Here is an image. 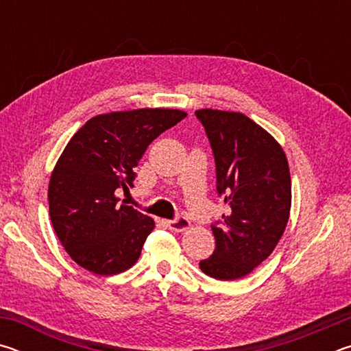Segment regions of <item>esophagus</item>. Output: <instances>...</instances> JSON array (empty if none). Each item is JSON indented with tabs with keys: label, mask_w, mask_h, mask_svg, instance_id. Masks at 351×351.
I'll return each mask as SVG.
<instances>
[{
	"label": "esophagus",
	"mask_w": 351,
	"mask_h": 351,
	"mask_svg": "<svg viewBox=\"0 0 351 351\" xmlns=\"http://www.w3.org/2000/svg\"><path fill=\"white\" fill-rule=\"evenodd\" d=\"M167 226L170 230H175V232H182V230H186L190 228V221L186 217H176L175 219H169Z\"/></svg>",
	"instance_id": "esophagus-1"
}]
</instances>
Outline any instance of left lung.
<instances>
[{"mask_svg": "<svg viewBox=\"0 0 351 351\" xmlns=\"http://www.w3.org/2000/svg\"><path fill=\"white\" fill-rule=\"evenodd\" d=\"M217 170V193L230 207L212 224L215 251L199 261L217 280H237L274 251L291 209V176L278 142L241 112L198 110Z\"/></svg>", "mask_w": 351, "mask_h": 351, "instance_id": "1", "label": "left lung"}]
</instances>
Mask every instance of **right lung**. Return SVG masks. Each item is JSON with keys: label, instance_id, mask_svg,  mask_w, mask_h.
<instances>
[{"label": "right lung", "instance_id": "1", "mask_svg": "<svg viewBox=\"0 0 351 351\" xmlns=\"http://www.w3.org/2000/svg\"><path fill=\"white\" fill-rule=\"evenodd\" d=\"M187 112L141 108L88 121L64 148L49 181V215L58 240L82 268L114 276L138 261L154 221L119 204L116 190L133 187L147 147Z\"/></svg>", "mask_w": 351, "mask_h": 351}]
</instances>
